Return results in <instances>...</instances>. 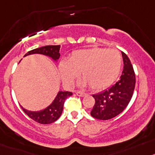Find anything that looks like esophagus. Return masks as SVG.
<instances>
[{
	"label": "esophagus",
	"instance_id": "esophagus-1",
	"mask_svg": "<svg viewBox=\"0 0 155 155\" xmlns=\"http://www.w3.org/2000/svg\"><path fill=\"white\" fill-rule=\"evenodd\" d=\"M76 94L79 96V97H84V96H86V93L81 91H76Z\"/></svg>",
	"mask_w": 155,
	"mask_h": 155
}]
</instances>
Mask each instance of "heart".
Here are the masks:
<instances>
[{
  "instance_id": "heart-1",
  "label": "heart",
  "mask_w": 155,
  "mask_h": 155,
  "mask_svg": "<svg viewBox=\"0 0 155 155\" xmlns=\"http://www.w3.org/2000/svg\"><path fill=\"white\" fill-rule=\"evenodd\" d=\"M122 57L117 50L92 48L74 51L69 61L62 60L58 70L64 83L71 86L80 71L81 86L90 85L94 90L110 86L120 73Z\"/></svg>"
}]
</instances>
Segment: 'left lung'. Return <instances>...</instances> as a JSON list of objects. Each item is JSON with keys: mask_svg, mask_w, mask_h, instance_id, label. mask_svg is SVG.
Listing matches in <instances>:
<instances>
[{"mask_svg": "<svg viewBox=\"0 0 155 155\" xmlns=\"http://www.w3.org/2000/svg\"><path fill=\"white\" fill-rule=\"evenodd\" d=\"M124 70L119 80L109 90L93 95L95 104L90 112L93 117L98 120H110L119 115L127 107L135 87L134 71L127 55L121 51Z\"/></svg>", "mask_w": 155, "mask_h": 155, "instance_id": "1", "label": "left lung"}]
</instances>
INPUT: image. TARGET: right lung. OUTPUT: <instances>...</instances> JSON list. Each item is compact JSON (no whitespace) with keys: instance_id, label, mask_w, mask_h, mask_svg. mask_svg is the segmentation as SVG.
I'll list each match as a JSON object with an SVG mask.
<instances>
[{"instance_id":"1","label":"right lung","mask_w":155,"mask_h":155,"mask_svg":"<svg viewBox=\"0 0 155 155\" xmlns=\"http://www.w3.org/2000/svg\"><path fill=\"white\" fill-rule=\"evenodd\" d=\"M59 50H60V45H46V46L35 48V49L28 51L24 57L33 55V54H41V55L49 57L54 62H57L60 57ZM72 95V93L71 92L58 91L55 98L51 102V104L42 110L31 111L23 108L22 107L21 108L24 112L33 120L39 124H48L55 122L60 117L62 110H63L65 100L67 97H70Z\"/></svg>"}]
</instances>
